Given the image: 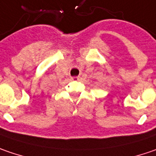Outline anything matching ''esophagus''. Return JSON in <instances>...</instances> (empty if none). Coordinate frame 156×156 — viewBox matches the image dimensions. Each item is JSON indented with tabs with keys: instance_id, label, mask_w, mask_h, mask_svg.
I'll return each mask as SVG.
<instances>
[{
	"instance_id": "34e87169",
	"label": "esophagus",
	"mask_w": 156,
	"mask_h": 156,
	"mask_svg": "<svg viewBox=\"0 0 156 156\" xmlns=\"http://www.w3.org/2000/svg\"><path fill=\"white\" fill-rule=\"evenodd\" d=\"M79 79V77H72L71 78V80H74V81H77Z\"/></svg>"
}]
</instances>
